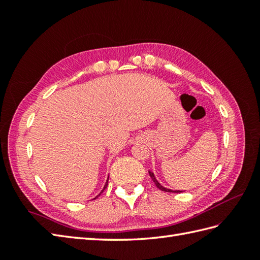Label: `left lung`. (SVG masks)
I'll list each match as a JSON object with an SVG mask.
<instances>
[{
	"label": "left lung",
	"mask_w": 260,
	"mask_h": 260,
	"mask_svg": "<svg viewBox=\"0 0 260 260\" xmlns=\"http://www.w3.org/2000/svg\"><path fill=\"white\" fill-rule=\"evenodd\" d=\"M148 173H150V176L152 178L153 182H154V183H155V185L158 187L159 190H162V191H164V192H173V193H181V192H183V191H180V190H171V189H168V187H164V186L156 180L155 175H154V173L152 172V171H148Z\"/></svg>",
	"instance_id": "8db88e82"
}]
</instances>
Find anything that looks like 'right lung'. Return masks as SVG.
<instances>
[{
  "instance_id": "add662e5",
  "label": "right lung",
  "mask_w": 260,
  "mask_h": 260,
  "mask_svg": "<svg viewBox=\"0 0 260 260\" xmlns=\"http://www.w3.org/2000/svg\"><path fill=\"white\" fill-rule=\"evenodd\" d=\"M108 178H109V176H108ZM107 185H108V179H107V181H106V183H105V185H104V187H103V190H102V192H103V191H104L105 189H106V187H107ZM102 192H101V193H102ZM101 193H99V194H98V196H101ZM98 196H97V197H98ZM97 197H96V198H97ZM96 198H95V199H96Z\"/></svg>"
}]
</instances>
